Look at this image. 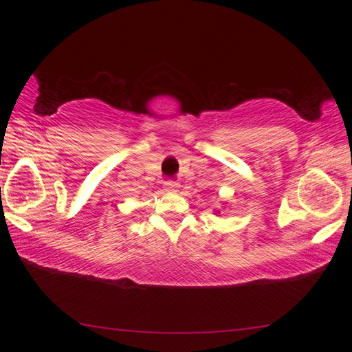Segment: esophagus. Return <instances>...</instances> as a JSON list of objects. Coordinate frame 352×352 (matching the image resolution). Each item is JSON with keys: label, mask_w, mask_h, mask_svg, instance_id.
I'll list each match as a JSON object with an SVG mask.
<instances>
[{"label": "esophagus", "mask_w": 352, "mask_h": 352, "mask_svg": "<svg viewBox=\"0 0 352 352\" xmlns=\"http://www.w3.org/2000/svg\"><path fill=\"white\" fill-rule=\"evenodd\" d=\"M177 188H179V184L173 182V180H167V182H164V189L170 190V192H176Z\"/></svg>", "instance_id": "obj_1"}]
</instances>
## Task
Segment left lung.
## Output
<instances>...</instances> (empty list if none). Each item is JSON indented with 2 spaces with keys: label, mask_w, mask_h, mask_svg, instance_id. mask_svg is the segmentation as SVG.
I'll use <instances>...</instances> for the list:
<instances>
[{
  "label": "left lung",
  "mask_w": 352,
  "mask_h": 352,
  "mask_svg": "<svg viewBox=\"0 0 352 352\" xmlns=\"http://www.w3.org/2000/svg\"><path fill=\"white\" fill-rule=\"evenodd\" d=\"M216 214H219V211H216Z\"/></svg>",
  "instance_id": "left-lung-1"
}]
</instances>
